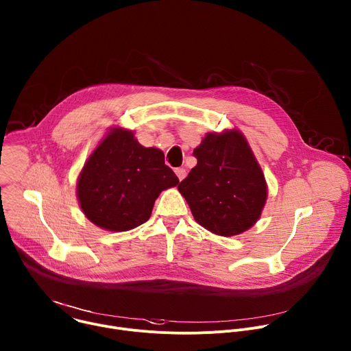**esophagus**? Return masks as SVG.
Wrapping results in <instances>:
<instances>
[{
    "mask_svg": "<svg viewBox=\"0 0 351 351\" xmlns=\"http://www.w3.org/2000/svg\"><path fill=\"white\" fill-rule=\"evenodd\" d=\"M175 173H176V176L179 178V180H183V179L186 178V169H184V168H176V169H175Z\"/></svg>",
    "mask_w": 351,
    "mask_h": 351,
    "instance_id": "esophagus-1",
    "label": "esophagus"
}]
</instances>
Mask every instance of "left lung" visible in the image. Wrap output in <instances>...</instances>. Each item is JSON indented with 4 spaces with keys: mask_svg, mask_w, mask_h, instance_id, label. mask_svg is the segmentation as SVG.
Segmentation results:
<instances>
[{
    "mask_svg": "<svg viewBox=\"0 0 351 351\" xmlns=\"http://www.w3.org/2000/svg\"><path fill=\"white\" fill-rule=\"evenodd\" d=\"M193 156L197 165L178 189L197 223L224 237L254 226L265 206L267 186L241 132L209 134Z\"/></svg>",
    "mask_w": 351,
    "mask_h": 351,
    "instance_id": "1",
    "label": "left lung"
}]
</instances>
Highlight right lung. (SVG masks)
<instances>
[{"instance_id": "right-lung-1", "label": "right lung", "mask_w": 351, "mask_h": 351, "mask_svg": "<svg viewBox=\"0 0 351 351\" xmlns=\"http://www.w3.org/2000/svg\"><path fill=\"white\" fill-rule=\"evenodd\" d=\"M178 183L161 150L143 147L132 132L115 128L84 165L77 194L92 223L127 231L149 220L160 193Z\"/></svg>"}]
</instances>
